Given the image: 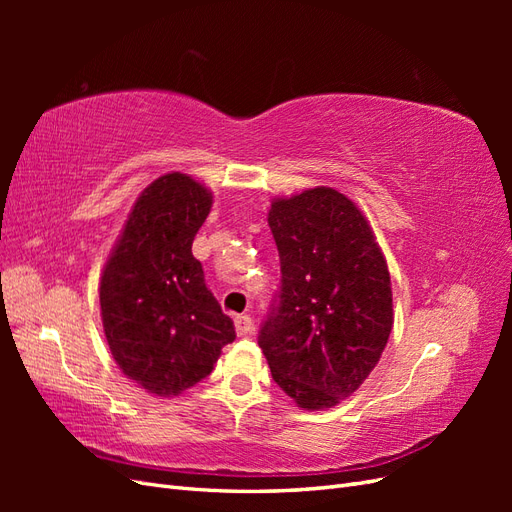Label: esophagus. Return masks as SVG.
Returning a JSON list of instances; mask_svg holds the SVG:
<instances>
[{
    "label": "esophagus",
    "instance_id": "esophagus-1",
    "mask_svg": "<svg viewBox=\"0 0 512 512\" xmlns=\"http://www.w3.org/2000/svg\"><path fill=\"white\" fill-rule=\"evenodd\" d=\"M254 329V320L247 316V314H241V316H235V331L239 337L247 335Z\"/></svg>",
    "mask_w": 512,
    "mask_h": 512
}]
</instances>
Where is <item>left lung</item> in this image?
<instances>
[{"mask_svg": "<svg viewBox=\"0 0 512 512\" xmlns=\"http://www.w3.org/2000/svg\"><path fill=\"white\" fill-rule=\"evenodd\" d=\"M269 226L282 286L258 346L299 408H333L365 382L389 342V267L361 209L333 188L275 198Z\"/></svg>", "mask_w": 512, "mask_h": 512, "instance_id": "1", "label": "left lung"}]
</instances>
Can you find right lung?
I'll return each mask as SVG.
<instances>
[{
	"label": "right lung",
	"instance_id": "add662e5",
	"mask_svg": "<svg viewBox=\"0 0 512 512\" xmlns=\"http://www.w3.org/2000/svg\"><path fill=\"white\" fill-rule=\"evenodd\" d=\"M213 205L190 175L149 183L128 215L100 280L102 324L119 369L173 397L207 378L235 324L205 284L192 243Z\"/></svg>",
	"mask_w": 512,
	"mask_h": 512
}]
</instances>
